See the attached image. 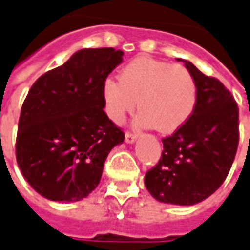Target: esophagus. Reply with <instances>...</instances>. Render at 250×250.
Here are the masks:
<instances>
[{"instance_id": "obj_1", "label": "esophagus", "mask_w": 250, "mask_h": 250, "mask_svg": "<svg viewBox=\"0 0 250 250\" xmlns=\"http://www.w3.org/2000/svg\"><path fill=\"white\" fill-rule=\"evenodd\" d=\"M135 139H137V134L135 133H133V131H126L125 133V141L127 143H133Z\"/></svg>"}]
</instances>
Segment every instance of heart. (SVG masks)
Listing matches in <instances>:
<instances>
[{
    "label": "heart",
    "instance_id": "heart-1",
    "mask_svg": "<svg viewBox=\"0 0 250 250\" xmlns=\"http://www.w3.org/2000/svg\"><path fill=\"white\" fill-rule=\"evenodd\" d=\"M102 96L104 111L113 123H123L138 100L139 124L172 133L194 111L197 83L183 65L139 56L123 67L119 81L104 82Z\"/></svg>",
    "mask_w": 250,
    "mask_h": 250
}]
</instances>
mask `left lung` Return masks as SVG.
<instances>
[{
  "label": "left lung",
  "mask_w": 250,
  "mask_h": 250,
  "mask_svg": "<svg viewBox=\"0 0 250 250\" xmlns=\"http://www.w3.org/2000/svg\"><path fill=\"white\" fill-rule=\"evenodd\" d=\"M179 61L194 77L197 103L187 123L162 139V158L146 172L145 185L160 202L189 206L210 197L227 177L239 146V107L219 79Z\"/></svg>",
  "instance_id": "left-lung-1"
}]
</instances>
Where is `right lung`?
Masks as SVG:
<instances>
[{"label":"right lung","instance_id":"1","mask_svg":"<svg viewBox=\"0 0 250 250\" xmlns=\"http://www.w3.org/2000/svg\"><path fill=\"white\" fill-rule=\"evenodd\" d=\"M115 48L82 49L28 91L15 156L27 183L51 201L75 202L98 187L104 162L125 134L104 112L102 88L123 62Z\"/></svg>","mask_w":250,"mask_h":250}]
</instances>
